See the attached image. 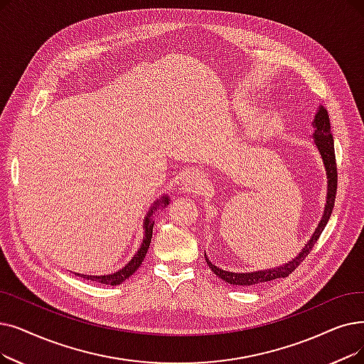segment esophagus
<instances>
[{"mask_svg": "<svg viewBox=\"0 0 364 364\" xmlns=\"http://www.w3.org/2000/svg\"><path fill=\"white\" fill-rule=\"evenodd\" d=\"M203 184H205V177L198 169L188 171L183 176L181 186H183V191H186V192H198L203 187Z\"/></svg>", "mask_w": 364, "mask_h": 364, "instance_id": "34e87169", "label": "esophagus"}]
</instances>
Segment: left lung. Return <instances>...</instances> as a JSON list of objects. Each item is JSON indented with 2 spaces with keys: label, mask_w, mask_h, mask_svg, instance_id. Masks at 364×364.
<instances>
[{
  "label": "left lung",
  "mask_w": 364,
  "mask_h": 364,
  "mask_svg": "<svg viewBox=\"0 0 364 364\" xmlns=\"http://www.w3.org/2000/svg\"><path fill=\"white\" fill-rule=\"evenodd\" d=\"M314 126V138H315V144L318 147V151L323 157V162L327 171V202H326V208L323 218L320 221V225L312 235L311 241L305 245L302 252L293 260L289 262L287 264L279 266V267H272V269L267 271H257V272H247V274H235V272H228L220 269V267L214 266L207 257V263L211 267V271L223 279L225 282L233 284V286H256V284H262L266 281H274L277 278H286L289 277L299 264L305 260V257L309 255V251L314 248V244L318 241L321 232L324 230L327 221L331 215V211H333L335 207V199H336V192H338V166H336V157H335V146H333V135H331V128H330V119L328 113L324 107L318 108V113L315 114V119L312 122Z\"/></svg>",
  "instance_id": "obj_1"
}]
</instances>
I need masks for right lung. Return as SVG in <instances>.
Masks as SVG:
<instances>
[{"instance_id": "1", "label": "right lung", "mask_w": 364, "mask_h": 364, "mask_svg": "<svg viewBox=\"0 0 364 364\" xmlns=\"http://www.w3.org/2000/svg\"><path fill=\"white\" fill-rule=\"evenodd\" d=\"M169 202L168 198H164L162 200H156L151 211L147 214L146 220H144V241L143 244H141V248L136 251V255L132 257V260L126 264L124 267H122L120 271H117L116 274L113 275H102V277H90V275H80L82 278H86V279H90V281H95V282H100V284H108V286H117V284L123 282L126 278H129L138 267L141 266V263H143L146 255H147V250L150 247V241H151V233H153V225L154 221L150 220V215L153 214V211H156L157 208H159V205L164 203L166 205Z\"/></svg>"}]
</instances>
